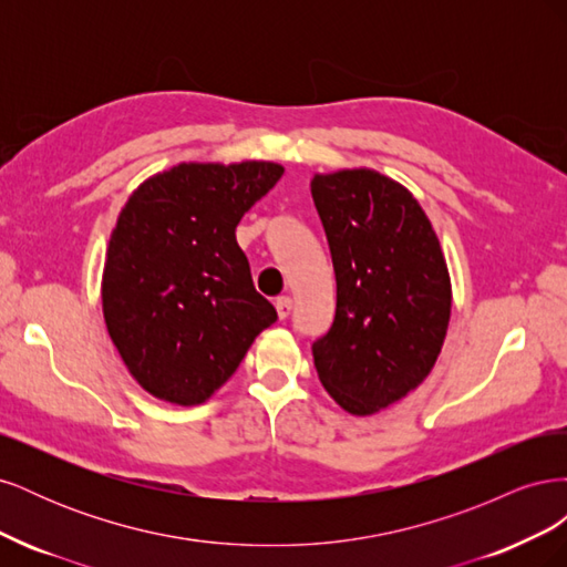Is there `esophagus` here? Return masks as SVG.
<instances>
[{
    "label": "esophagus",
    "instance_id": "obj_1",
    "mask_svg": "<svg viewBox=\"0 0 567 567\" xmlns=\"http://www.w3.org/2000/svg\"><path fill=\"white\" fill-rule=\"evenodd\" d=\"M274 307H277L279 319H286L290 315V310H293V300H290L288 296H279L277 302H274Z\"/></svg>",
    "mask_w": 567,
    "mask_h": 567
}]
</instances>
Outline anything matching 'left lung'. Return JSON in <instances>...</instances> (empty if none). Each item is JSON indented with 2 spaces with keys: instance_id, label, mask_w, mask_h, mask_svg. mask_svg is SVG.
Listing matches in <instances>:
<instances>
[{
  "instance_id": "8db88e82",
  "label": "left lung",
  "mask_w": 567,
  "mask_h": 567,
  "mask_svg": "<svg viewBox=\"0 0 567 567\" xmlns=\"http://www.w3.org/2000/svg\"><path fill=\"white\" fill-rule=\"evenodd\" d=\"M336 271V317L312 346L326 392L371 416L433 371L452 315V279L414 194L375 169L312 177Z\"/></svg>"
}]
</instances>
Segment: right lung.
<instances>
[{
  "label": "right lung",
  "mask_w": 567,
  "mask_h": 567,
  "mask_svg": "<svg viewBox=\"0 0 567 567\" xmlns=\"http://www.w3.org/2000/svg\"><path fill=\"white\" fill-rule=\"evenodd\" d=\"M281 175L269 161L179 163L142 182L120 210L101 305L113 346L153 398L210 400L277 321L236 227Z\"/></svg>",
  "instance_id": "right-lung-1"
}]
</instances>
